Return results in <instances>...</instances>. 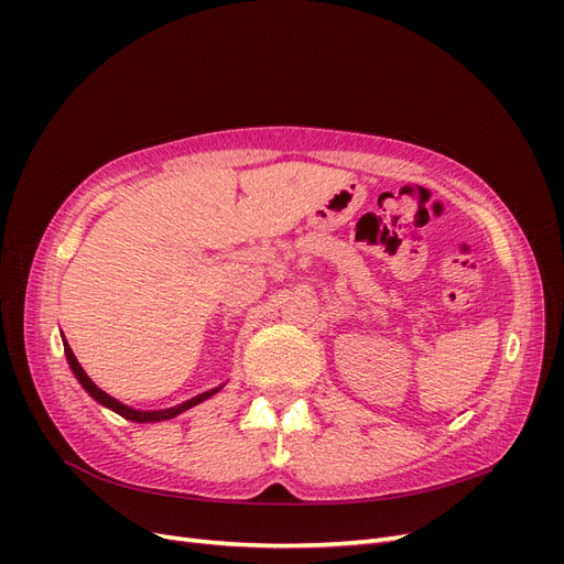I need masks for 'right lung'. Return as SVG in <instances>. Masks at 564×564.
<instances>
[{"label": "right lung", "instance_id": "obj_1", "mask_svg": "<svg viewBox=\"0 0 564 564\" xmlns=\"http://www.w3.org/2000/svg\"><path fill=\"white\" fill-rule=\"evenodd\" d=\"M63 350H65V357H67V365H70V369H73V373L77 377V381L82 383V388L87 390L89 395H91L98 404H104V406L112 409L115 414L124 416L127 421H135V423H158V421H169V419H174V416L183 414L185 409H191V406H195V404H199V402H204V400H209V398L214 395V392H218L220 388H224V386H218V388L207 390V392H202V395H197V398H193V400H185L183 404H176V406H169V409H155V412H143V409L127 406V404H122L119 400L110 398L106 390H100V388H98V386L87 377V371L82 369V365L77 362V357H75L73 348L67 346L65 336H63Z\"/></svg>", "mask_w": 564, "mask_h": 564}]
</instances>
